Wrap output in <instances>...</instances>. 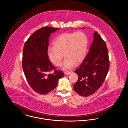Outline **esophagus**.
<instances>
[{
	"label": "esophagus",
	"mask_w": 128,
	"mask_h": 128,
	"mask_svg": "<svg viewBox=\"0 0 128 128\" xmlns=\"http://www.w3.org/2000/svg\"><path fill=\"white\" fill-rule=\"evenodd\" d=\"M71 73V72H64V74L66 75H70V74Z\"/></svg>",
	"instance_id": "34e87169"
}]
</instances>
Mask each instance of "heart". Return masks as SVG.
I'll use <instances>...</instances> for the list:
<instances>
[{"instance_id":"b5f03b06","label":"heart","mask_w":128,"mask_h":128,"mask_svg":"<svg viewBox=\"0 0 128 128\" xmlns=\"http://www.w3.org/2000/svg\"><path fill=\"white\" fill-rule=\"evenodd\" d=\"M88 46V38L82 32L63 33L56 37L49 47L47 54L49 60L56 66H60L64 54L65 58L62 68L68 70L75 64H79L85 58Z\"/></svg>"}]
</instances>
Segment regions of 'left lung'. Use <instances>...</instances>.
Listing matches in <instances>:
<instances>
[{"instance_id": "obj_1", "label": "left lung", "mask_w": 128, "mask_h": 128, "mask_svg": "<svg viewBox=\"0 0 128 128\" xmlns=\"http://www.w3.org/2000/svg\"><path fill=\"white\" fill-rule=\"evenodd\" d=\"M93 37L88 54L74 72L78 76V80L73 86L74 90L83 96H90L98 91L103 84L110 68L106 43L96 31Z\"/></svg>"}]
</instances>
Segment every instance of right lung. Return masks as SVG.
<instances>
[{"label": "right lung", "instance_id": "right-lung-1", "mask_svg": "<svg viewBox=\"0 0 128 128\" xmlns=\"http://www.w3.org/2000/svg\"><path fill=\"white\" fill-rule=\"evenodd\" d=\"M59 28L43 27L36 31L25 43L22 67L28 84L37 92L45 94L56 88L59 79L64 76L49 60L47 54L49 38L51 33Z\"/></svg>", "mask_w": 128, "mask_h": 128}]
</instances>
